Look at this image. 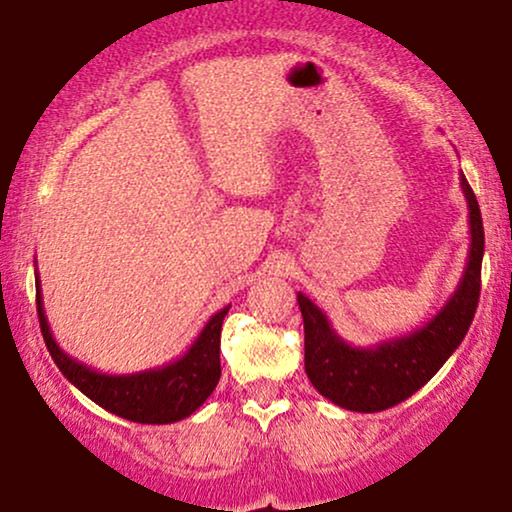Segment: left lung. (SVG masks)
Returning a JSON list of instances; mask_svg holds the SVG:
<instances>
[{"label":"left lung","mask_w":512,"mask_h":512,"mask_svg":"<svg viewBox=\"0 0 512 512\" xmlns=\"http://www.w3.org/2000/svg\"><path fill=\"white\" fill-rule=\"evenodd\" d=\"M460 185L469 209V255L457 289L419 330L375 346H351L330 317L298 291L305 332V373L322 397L349 411H383L421 390L443 368L477 313L484 260V223L464 175Z\"/></svg>","instance_id":"obj_1"}]
</instances>
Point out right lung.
Wrapping results in <instances>:
<instances>
[{"mask_svg": "<svg viewBox=\"0 0 512 512\" xmlns=\"http://www.w3.org/2000/svg\"><path fill=\"white\" fill-rule=\"evenodd\" d=\"M35 303H38L40 332H43L52 361L57 363L69 383L79 387L88 399H93L98 407L110 414L137 421V424H175L202 407L214 387L219 385L221 325L231 305L211 315L190 349L175 361L161 368L139 370V373L113 375L76 361L55 342L48 317H45L40 281L35 284Z\"/></svg>", "mask_w": 512, "mask_h": 512, "instance_id": "right-lung-1", "label": "right lung"}]
</instances>
